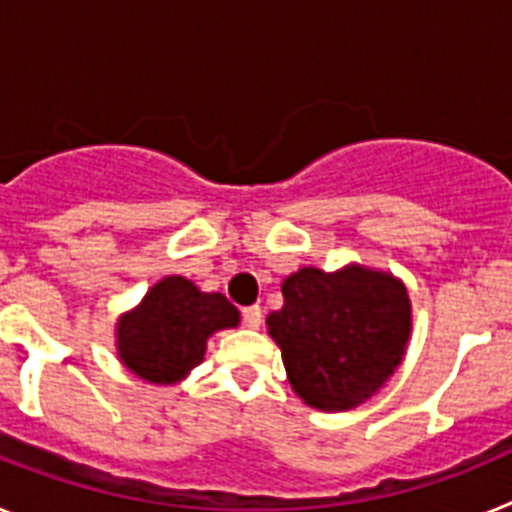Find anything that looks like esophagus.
I'll return each mask as SVG.
<instances>
[{"label":"esophagus","mask_w":512,"mask_h":512,"mask_svg":"<svg viewBox=\"0 0 512 512\" xmlns=\"http://www.w3.org/2000/svg\"><path fill=\"white\" fill-rule=\"evenodd\" d=\"M241 318H243V325H246V328L256 330V328H259V325H261V320H264V312H261L259 305L243 307Z\"/></svg>","instance_id":"34e87169"}]
</instances>
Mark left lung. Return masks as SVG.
<instances>
[{"mask_svg": "<svg viewBox=\"0 0 512 512\" xmlns=\"http://www.w3.org/2000/svg\"><path fill=\"white\" fill-rule=\"evenodd\" d=\"M284 307L266 318L292 390L320 410L356 408L382 387L410 338L408 292L361 266L325 274L305 266L282 284Z\"/></svg>", "mask_w": 512, "mask_h": 512, "instance_id": "1", "label": "left lung"}]
</instances>
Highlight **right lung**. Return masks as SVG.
<instances>
[{
  "label": "right lung",
  "instance_id": "1",
  "mask_svg": "<svg viewBox=\"0 0 512 512\" xmlns=\"http://www.w3.org/2000/svg\"><path fill=\"white\" fill-rule=\"evenodd\" d=\"M238 325V310L220 292H200L189 279L166 277L117 325L120 359L153 384H174L200 364L207 338Z\"/></svg>",
  "mask_w": 512,
  "mask_h": 512
}]
</instances>
